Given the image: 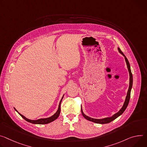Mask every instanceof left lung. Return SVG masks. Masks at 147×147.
<instances>
[{"label": "left lung", "instance_id": "left-lung-1", "mask_svg": "<svg viewBox=\"0 0 147 147\" xmlns=\"http://www.w3.org/2000/svg\"><path fill=\"white\" fill-rule=\"evenodd\" d=\"M118 51L121 53V55H123V56L125 58V62H126V64H127V68H128V72H129V88H128V90L127 91V96H126V98H125V100L124 101V103L123 104V106L122 107V108L120 109V110L117 112V113H115V114H114L112 117H106V118H102V119H96V118H91L88 116H87L86 114H84L83 111V110H82V109H81V111H82V115L87 120H88V121H92L93 123H97V124H107V123H109L110 122H111L112 121H113V120H114L115 119H116L117 117H118L119 115H121L124 112V111L125 110V109H127V106H128V104L129 103V98H130V94H131V88H132V73H131V69H130V65H129V61L128 60V59H127V57H125V56L124 55V53L121 51V50H120L119 48H118Z\"/></svg>", "mask_w": 147, "mask_h": 147}]
</instances>
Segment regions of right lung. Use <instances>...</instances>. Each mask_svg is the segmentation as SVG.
<instances>
[{"label":"right lung","mask_w":147,"mask_h":147,"mask_svg":"<svg viewBox=\"0 0 147 147\" xmlns=\"http://www.w3.org/2000/svg\"><path fill=\"white\" fill-rule=\"evenodd\" d=\"M64 96V95H63ZM63 97L61 98L60 102H59V107H58V110L57 111H56V113L54 114L52 116L49 117V118H40V119H37V120H32V119H29L27 118H26L24 115H22L21 114H20L15 108V110L20 114V115H21V117L24 118L26 121H27L28 122H29L30 123H32V124H48V123H50L53 121H55V119H56L59 115H60V111H61V109H60V104H61V102L62 101V99L63 98Z\"/></svg>","instance_id":"add662e5"}]
</instances>
